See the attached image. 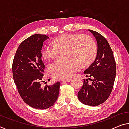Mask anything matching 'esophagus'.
<instances>
[{
    "mask_svg": "<svg viewBox=\"0 0 129 129\" xmlns=\"http://www.w3.org/2000/svg\"><path fill=\"white\" fill-rule=\"evenodd\" d=\"M71 80V79H64V80H62V81H64V82H69Z\"/></svg>",
    "mask_w": 129,
    "mask_h": 129,
    "instance_id": "esophagus-1",
    "label": "esophagus"
}]
</instances>
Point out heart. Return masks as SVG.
<instances>
[{"instance_id":"b5f03b06","label":"heart","mask_w":129,"mask_h":129,"mask_svg":"<svg viewBox=\"0 0 129 129\" xmlns=\"http://www.w3.org/2000/svg\"><path fill=\"white\" fill-rule=\"evenodd\" d=\"M53 44H45L42 54L46 60H52L60 52L65 51L64 61H56L48 67V72L55 79H68L81 67H87L95 60L97 46L88 35L79 33H66L57 37Z\"/></svg>"}]
</instances>
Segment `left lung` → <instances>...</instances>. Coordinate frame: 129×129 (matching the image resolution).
Returning a JSON list of instances; mask_svg holds the SVG:
<instances>
[{"mask_svg":"<svg viewBox=\"0 0 129 129\" xmlns=\"http://www.w3.org/2000/svg\"><path fill=\"white\" fill-rule=\"evenodd\" d=\"M95 37L98 43L96 57L84 74L89 77L84 80L83 84L77 96L84 105L97 106L103 103L111 94L116 76V62L109 42L101 34L88 30Z\"/></svg>","mask_w":129,"mask_h":129,"instance_id":"obj_1","label":"left lung"}]
</instances>
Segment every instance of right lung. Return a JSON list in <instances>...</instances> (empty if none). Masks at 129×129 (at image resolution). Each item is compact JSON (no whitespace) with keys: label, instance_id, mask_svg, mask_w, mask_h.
Listing matches in <instances>:
<instances>
[{"label":"right lung","instance_id":"obj_1","mask_svg":"<svg viewBox=\"0 0 129 129\" xmlns=\"http://www.w3.org/2000/svg\"><path fill=\"white\" fill-rule=\"evenodd\" d=\"M49 37L34 34L19 45L14 56L13 76L20 97L30 107L46 109L54 105L59 94L60 82L41 86L45 65L42 59L44 42Z\"/></svg>","mask_w":129,"mask_h":129}]
</instances>
